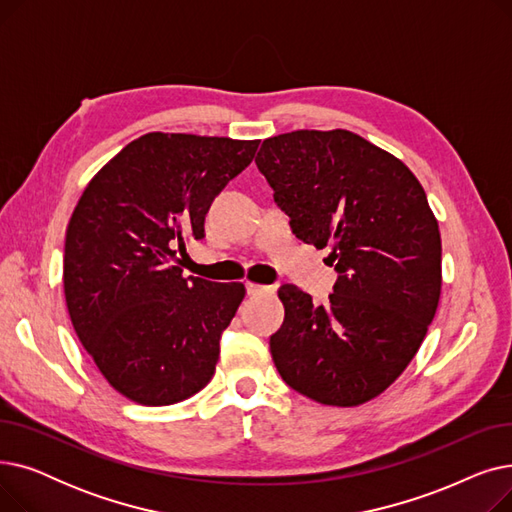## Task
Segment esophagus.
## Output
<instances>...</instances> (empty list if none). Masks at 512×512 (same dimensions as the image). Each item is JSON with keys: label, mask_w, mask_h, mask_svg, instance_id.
Returning <instances> with one entry per match:
<instances>
[{"label": "esophagus", "mask_w": 512, "mask_h": 512, "mask_svg": "<svg viewBox=\"0 0 512 512\" xmlns=\"http://www.w3.org/2000/svg\"><path fill=\"white\" fill-rule=\"evenodd\" d=\"M272 290H274L272 286L257 284V282H247V294H249V297H257V294H263V292H272Z\"/></svg>", "instance_id": "obj_1"}]
</instances>
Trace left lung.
I'll list each match as a JSON object with an SVG mask.
<instances>
[{
    "instance_id": "left-lung-1",
    "label": "left lung",
    "mask_w": 512,
    "mask_h": 512,
    "mask_svg": "<svg viewBox=\"0 0 512 512\" xmlns=\"http://www.w3.org/2000/svg\"><path fill=\"white\" fill-rule=\"evenodd\" d=\"M255 164L307 245L330 247L338 282L326 305L278 290L284 324L270 338L282 380L328 407H359L417 355L442 290L438 220L415 174L351 130L265 139Z\"/></svg>"
}]
</instances>
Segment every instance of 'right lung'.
Wrapping results in <instances>:
<instances>
[{
	"instance_id": "add662e5",
	"label": "right lung",
	"mask_w": 512,
	"mask_h": 512,
	"mask_svg": "<svg viewBox=\"0 0 512 512\" xmlns=\"http://www.w3.org/2000/svg\"><path fill=\"white\" fill-rule=\"evenodd\" d=\"M259 141L147 132L91 178L66 230L74 332L116 392L166 407L203 390L245 284L184 278L176 253Z\"/></svg>"
}]
</instances>
